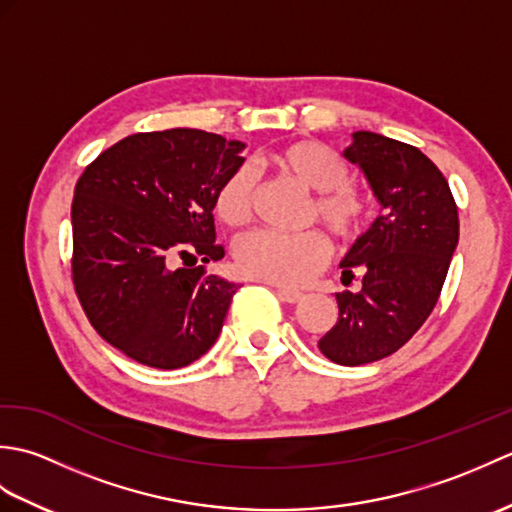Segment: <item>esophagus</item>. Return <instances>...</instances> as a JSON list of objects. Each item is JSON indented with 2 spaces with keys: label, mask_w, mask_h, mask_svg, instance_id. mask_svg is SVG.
I'll return each mask as SVG.
<instances>
[{
  "label": "esophagus",
  "mask_w": 512,
  "mask_h": 512,
  "mask_svg": "<svg viewBox=\"0 0 512 512\" xmlns=\"http://www.w3.org/2000/svg\"><path fill=\"white\" fill-rule=\"evenodd\" d=\"M277 297L284 301V303H297L303 299L301 292L297 290H288V288H277Z\"/></svg>",
  "instance_id": "obj_1"
}]
</instances>
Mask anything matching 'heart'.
Returning <instances> with one entry per match:
<instances>
[{"label": "heart", "instance_id": "heart-1", "mask_svg": "<svg viewBox=\"0 0 512 512\" xmlns=\"http://www.w3.org/2000/svg\"><path fill=\"white\" fill-rule=\"evenodd\" d=\"M268 165L281 176L317 191L310 220H319L343 244H354L372 220V200L350 180V169L336 151L319 140L301 138L268 154ZM257 182L248 169H235L213 195V213L228 228H242L255 215ZM330 259L323 233L275 235L266 231L239 237L233 262L239 273L275 286L297 288L321 273Z\"/></svg>", "mask_w": 512, "mask_h": 512}]
</instances>
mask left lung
<instances>
[{
	"label": "left lung",
	"mask_w": 512,
	"mask_h": 512,
	"mask_svg": "<svg viewBox=\"0 0 512 512\" xmlns=\"http://www.w3.org/2000/svg\"><path fill=\"white\" fill-rule=\"evenodd\" d=\"M347 160L363 169L383 211L341 262L339 319L319 350L339 365L374 363L400 350L436 308L453 250L458 206L447 178L418 147L374 132H354Z\"/></svg>",
	"instance_id": "8db88e82"
}]
</instances>
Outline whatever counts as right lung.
<instances>
[{"mask_svg": "<svg viewBox=\"0 0 512 512\" xmlns=\"http://www.w3.org/2000/svg\"><path fill=\"white\" fill-rule=\"evenodd\" d=\"M242 149L202 129L134 134L105 149L76 182V297L92 328L138 363L191 365L222 332L237 286L206 273L224 257L213 195L242 167Z\"/></svg>", "mask_w": 512, "mask_h": 512, "instance_id": "right-lung-1", "label": "right lung"}]
</instances>
